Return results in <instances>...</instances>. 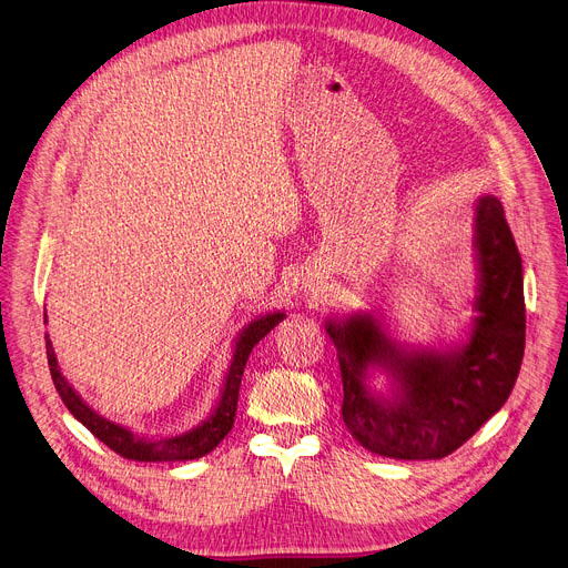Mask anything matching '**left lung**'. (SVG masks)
<instances>
[{"instance_id": "8db88e82", "label": "left lung", "mask_w": 568, "mask_h": 568, "mask_svg": "<svg viewBox=\"0 0 568 568\" xmlns=\"http://www.w3.org/2000/svg\"><path fill=\"white\" fill-rule=\"evenodd\" d=\"M476 248L481 262L479 317L456 352H398L371 315L329 322L338 349L343 422L364 449L398 460L454 454L509 398L525 354L523 260L497 197L476 206ZM371 365L400 382L404 398L375 399L365 386Z\"/></svg>"}]
</instances>
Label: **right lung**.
Segmentation results:
<instances>
[{"label":"right lung","instance_id":"1","mask_svg":"<svg viewBox=\"0 0 568 568\" xmlns=\"http://www.w3.org/2000/svg\"><path fill=\"white\" fill-rule=\"evenodd\" d=\"M283 317H285L283 313H272V315H264V317H260V320H255L246 326L242 336H239V341H236V349H234V356H232V364H230L225 386H223V396H221V403H219L216 412L209 416V419L202 426L193 428L191 433L179 435V437L146 442V439L135 437L126 428L103 419V416H99L92 407H87L82 403V398L71 389L69 382L64 379V375L59 373L54 349H52V345L45 336L48 366H50V375H52L57 392H59V396H62L69 412L75 416V419L87 430H92L94 437H99L105 446H110L114 454H119L126 460H135V463L195 460V458L206 456L209 452H214L219 442L232 430L234 414H236V400H239V384H242V375H244V368H246V362H248V354L268 332L274 329V326Z\"/></svg>","mask_w":568,"mask_h":568}]
</instances>
